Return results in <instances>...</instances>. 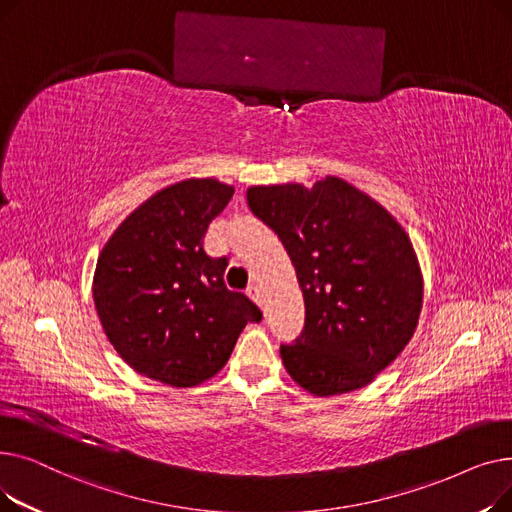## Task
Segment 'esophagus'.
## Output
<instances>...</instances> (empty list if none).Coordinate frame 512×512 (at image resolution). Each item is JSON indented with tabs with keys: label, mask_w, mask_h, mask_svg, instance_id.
I'll use <instances>...</instances> for the list:
<instances>
[{
	"label": "esophagus",
	"mask_w": 512,
	"mask_h": 512,
	"mask_svg": "<svg viewBox=\"0 0 512 512\" xmlns=\"http://www.w3.org/2000/svg\"><path fill=\"white\" fill-rule=\"evenodd\" d=\"M247 294H249V299H253L255 303L261 305V290H259L257 284H251V286L247 288Z\"/></svg>",
	"instance_id": "34e87169"
}]
</instances>
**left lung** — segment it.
I'll return each instance as SVG.
<instances>
[{
	"mask_svg": "<svg viewBox=\"0 0 512 512\" xmlns=\"http://www.w3.org/2000/svg\"><path fill=\"white\" fill-rule=\"evenodd\" d=\"M247 201L282 240L305 299V328L280 355L315 396L353 392L384 371L415 334L423 280L411 240L359 188L328 176L251 186Z\"/></svg>",
	"mask_w": 512,
	"mask_h": 512,
	"instance_id": "1",
	"label": "left lung"
}]
</instances>
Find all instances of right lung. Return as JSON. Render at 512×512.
<instances>
[{"label":"right lung","mask_w":512,"mask_h":512,"mask_svg":"<svg viewBox=\"0 0 512 512\" xmlns=\"http://www.w3.org/2000/svg\"><path fill=\"white\" fill-rule=\"evenodd\" d=\"M234 188L188 178L149 197L118 226L97 259L93 301L103 332L137 373L174 388L218 373L259 307L226 288L228 259L203 238Z\"/></svg>","instance_id":"right-lung-1"}]
</instances>
